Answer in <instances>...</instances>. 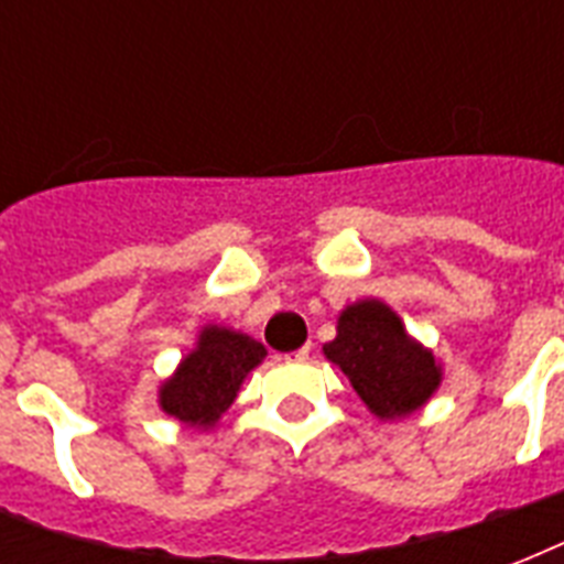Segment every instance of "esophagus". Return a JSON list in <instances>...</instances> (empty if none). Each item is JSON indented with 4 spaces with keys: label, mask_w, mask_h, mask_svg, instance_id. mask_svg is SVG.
<instances>
[{
    "label": "esophagus",
    "mask_w": 564,
    "mask_h": 564,
    "mask_svg": "<svg viewBox=\"0 0 564 564\" xmlns=\"http://www.w3.org/2000/svg\"><path fill=\"white\" fill-rule=\"evenodd\" d=\"M286 360H292V362H304V360H310V345H304V348H299V351L286 354Z\"/></svg>",
    "instance_id": "1"
}]
</instances>
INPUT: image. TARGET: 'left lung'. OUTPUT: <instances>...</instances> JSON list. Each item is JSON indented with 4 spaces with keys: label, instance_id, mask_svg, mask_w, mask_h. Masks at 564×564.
Instances as JSON below:
<instances>
[{
    "label": "left lung",
    "instance_id": "left-lung-1",
    "mask_svg": "<svg viewBox=\"0 0 564 564\" xmlns=\"http://www.w3.org/2000/svg\"><path fill=\"white\" fill-rule=\"evenodd\" d=\"M325 354L380 419L419 410L438 386L433 354L412 343L401 318L380 301H360L345 310L339 334L325 345Z\"/></svg>",
    "mask_w": 564,
    "mask_h": 564
}]
</instances>
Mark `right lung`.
Masks as SVG:
<instances>
[{"label":"right lung","instance_id":"obj_1","mask_svg":"<svg viewBox=\"0 0 564 564\" xmlns=\"http://www.w3.org/2000/svg\"><path fill=\"white\" fill-rule=\"evenodd\" d=\"M265 357V348L225 327H204L198 348L161 389V406L178 421L210 427L237 398L242 377Z\"/></svg>","mask_w":564,"mask_h":564}]
</instances>
